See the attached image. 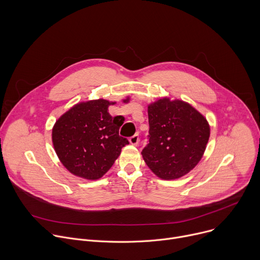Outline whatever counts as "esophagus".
Returning a JSON list of instances; mask_svg holds the SVG:
<instances>
[{"instance_id": "34e87169", "label": "esophagus", "mask_w": 260, "mask_h": 260, "mask_svg": "<svg viewBox=\"0 0 260 260\" xmlns=\"http://www.w3.org/2000/svg\"><path fill=\"white\" fill-rule=\"evenodd\" d=\"M139 141H140V139H139V135L138 134H135L133 137L129 138V142H131L132 145H135V146L138 145Z\"/></svg>"}]
</instances>
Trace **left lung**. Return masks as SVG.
Returning <instances> with one entry per match:
<instances>
[{
  "label": "left lung",
  "mask_w": 260,
  "mask_h": 260,
  "mask_svg": "<svg viewBox=\"0 0 260 260\" xmlns=\"http://www.w3.org/2000/svg\"><path fill=\"white\" fill-rule=\"evenodd\" d=\"M148 144L142 150L146 165L166 180L190 172L209 141L207 119L189 104L165 98L148 106Z\"/></svg>",
  "instance_id": "1"
}]
</instances>
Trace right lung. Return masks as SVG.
Wrapping results in <instances>:
<instances>
[{"instance_id": "1", "label": "right lung", "mask_w": 260, "mask_h": 260, "mask_svg": "<svg viewBox=\"0 0 260 260\" xmlns=\"http://www.w3.org/2000/svg\"><path fill=\"white\" fill-rule=\"evenodd\" d=\"M109 101L79 103L55 122L54 150L61 164L74 175L96 180L113 166L128 140L119 136L124 117H112ZM113 104V103H112Z\"/></svg>"}]
</instances>
